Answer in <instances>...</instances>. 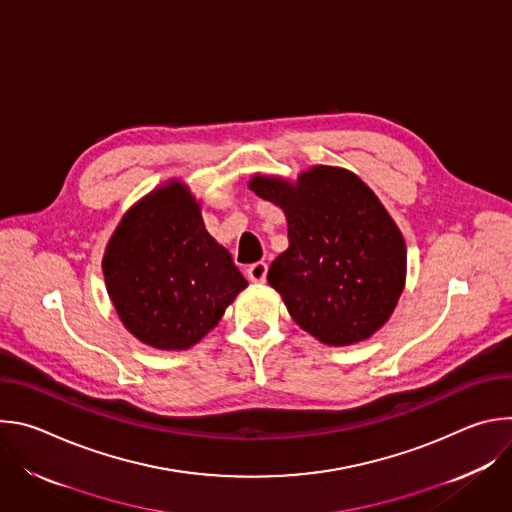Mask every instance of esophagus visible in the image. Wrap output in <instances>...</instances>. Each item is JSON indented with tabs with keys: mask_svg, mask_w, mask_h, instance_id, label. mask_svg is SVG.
I'll return each instance as SVG.
<instances>
[{
	"mask_svg": "<svg viewBox=\"0 0 512 512\" xmlns=\"http://www.w3.org/2000/svg\"><path fill=\"white\" fill-rule=\"evenodd\" d=\"M247 277H249L253 283H265V279H267V263L257 261V263L249 265V267H247Z\"/></svg>",
	"mask_w": 512,
	"mask_h": 512,
	"instance_id": "obj_1",
	"label": "esophagus"
}]
</instances>
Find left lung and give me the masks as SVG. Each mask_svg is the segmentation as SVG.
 Instances as JSON below:
<instances>
[{"mask_svg":"<svg viewBox=\"0 0 512 512\" xmlns=\"http://www.w3.org/2000/svg\"><path fill=\"white\" fill-rule=\"evenodd\" d=\"M249 188L287 218L289 247L267 281L289 316L328 346L371 338L391 318L407 273L403 235L375 192L332 166L296 182L255 174Z\"/></svg>","mask_w":512,"mask_h":512,"instance_id":"obj_1","label":"left lung"}]
</instances>
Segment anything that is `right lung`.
Listing matches in <instances>:
<instances>
[{
	"instance_id": "obj_1",
	"label": "right lung",
	"mask_w": 512,
	"mask_h": 512,
	"mask_svg": "<svg viewBox=\"0 0 512 512\" xmlns=\"http://www.w3.org/2000/svg\"><path fill=\"white\" fill-rule=\"evenodd\" d=\"M103 275L123 326L160 350L200 342L249 285L204 229L200 202L180 180L125 212L107 243Z\"/></svg>"
}]
</instances>
